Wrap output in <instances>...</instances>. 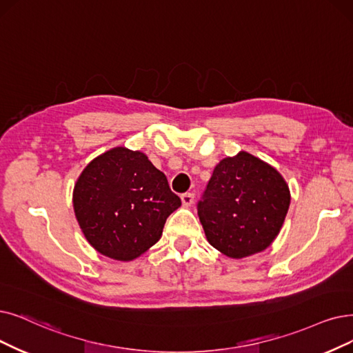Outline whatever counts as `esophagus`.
Instances as JSON below:
<instances>
[{"label":"esophagus","instance_id":"1","mask_svg":"<svg viewBox=\"0 0 353 353\" xmlns=\"http://www.w3.org/2000/svg\"><path fill=\"white\" fill-rule=\"evenodd\" d=\"M181 201H182V205H184V207L192 205V203H194V194H191V192L182 194L181 195Z\"/></svg>","mask_w":353,"mask_h":353}]
</instances>
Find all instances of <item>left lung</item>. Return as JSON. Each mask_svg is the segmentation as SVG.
Returning <instances> with one entry per match:
<instances>
[{"instance_id": "8db88e82", "label": "left lung", "mask_w": 353, "mask_h": 353, "mask_svg": "<svg viewBox=\"0 0 353 353\" xmlns=\"http://www.w3.org/2000/svg\"><path fill=\"white\" fill-rule=\"evenodd\" d=\"M290 201L287 182L275 168L239 152L217 163L196 210L208 243L242 259L275 241Z\"/></svg>"}]
</instances>
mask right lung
<instances>
[{
    "instance_id": "obj_1",
    "label": "right lung",
    "mask_w": 353,
    "mask_h": 353,
    "mask_svg": "<svg viewBox=\"0 0 353 353\" xmlns=\"http://www.w3.org/2000/svg\"><path fill=\"white\" fill-rule=\"evenodd\" d=\"M74 211L88 243L116 261H133L157 243L181 205L145 153L114 148L91 161L74 188Z\"/></svg>"
}]
</instances>
